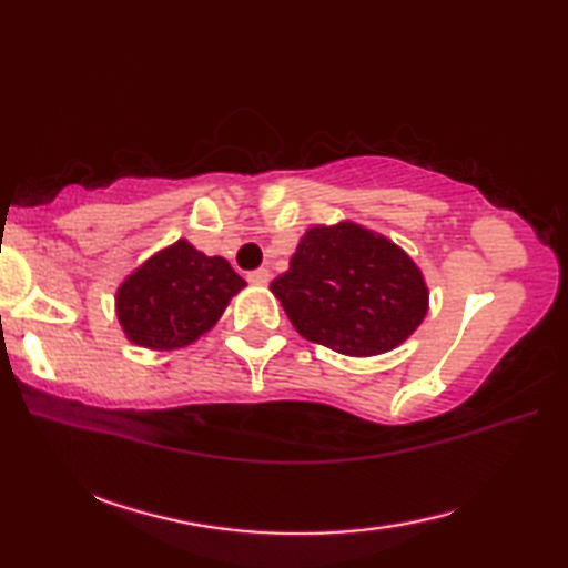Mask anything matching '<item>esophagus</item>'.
I'll return each instance as SVG.
<instances>
[{"label": "esophagus", "mask_w": 568, "mask_h": 568, "mask_svg": "<svg viewBox=\"0 0 568 568\" xmlns=\"http://www.w3.org/2000/svg\"><path fill=\"white\" fill-rule=\"evenodd\" d=\"M268 281H271L268 268H258V271H251L248 273V283L251 285H268Z\"/></svg>", "instance_id": "1"}]
</instances>
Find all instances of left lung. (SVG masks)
I'll return each instance as SVG.
<instances>
[{
	"label": "left lung",
	"instance_id": "1",
	"mask_svg": "<svg viewBox=\"0 0 568 568\" xmlns=\"http://www.w3.org/2000/svg\"><path fill=\"white\" fill-rule=\"evenodd\" d=\"M271 293L300 336L344 356L390 352L429 310L417 263L356 222L310 226Z\"/></svg>",
	"mask_w": 568,
	"mask_h": 568
}]
</instances>
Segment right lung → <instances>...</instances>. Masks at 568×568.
<instances>
[{
    "label": "right lung",
    "mask_w": 568,
    "mask_h": 568,
    "mask_svg": "<svg viewBox=\"0 0 568 568\" xmlns=\"http://www.w3.org/2000/svg\"><path fill=\"white\" fill-rule=\"evenodd\" d=\"M246 281L226 258L204 256L187 239L155 251L116 287L124 336L153 352H175L207 334Z\"/></svg>",
    "instance_id": "add662e5"
}]
</instances>
